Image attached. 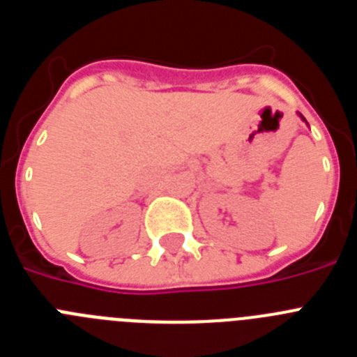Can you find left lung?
<instances>
[{
    "mask_svg": "<svg viewBox=\"0 0 357 357\" xmlns=\"http://www.w3.org/2000/svg\"><path fill=\"white\" fill-rule=\"evenodd\" d=\"M302 119H304V118H302ZM304 121H305V119H304Z\"/></svg>",
    "mask_w": 357,
    "mask_h": 357,
    "instance_id": "left-lung-1",
    "label": "left lung"
}]
</instances>
